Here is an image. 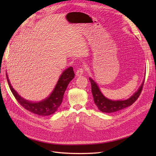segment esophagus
Wrapping results in <instances>:
<instances>
[{
    "label": "esophagus",
    "instance_id": "1",
    "mask_svg": "<svg viewBox=\"0 0 156 156\" xmlns=\"http://www.w3.org/2000/svg\"><path fill=\"white\" fill-rule=\"evenodd\" d=\"M83 72H84V67H79V69L77 70V71H76V75L77 76H80V75H82Z\"/></svg>",
    "mask_w": 156,
    "mask_h": 156
}]
</instances>
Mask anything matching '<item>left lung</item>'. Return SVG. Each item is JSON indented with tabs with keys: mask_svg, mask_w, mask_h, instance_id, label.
<instances>
[{
	"mask_svg": "<svg viewBox=\"0 0 156 156\" xmlns=\"http://www.w3.org/2000/svg\"><path fill=\"white\" fill-rule=\"evenodd\" d=\"M91 84V91L93 96L94 102L97 106L98 108L102 112L111 113L119 111L120 110L126 108L129 106H131L134 102L138 99L140 93H141L144 82L141 86L140 87L138 90L131 96L130 98L124 101H112L106 98L98 88L97 83L92 79L89 78Z\"/></svg>",
	"mask_w": 156,
	"mask_h": 156,
	"instance_id": "left-lung-1",
	"label": "left lung"
}]
</instances>
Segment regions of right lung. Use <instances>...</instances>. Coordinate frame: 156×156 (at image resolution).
<instances>
[{"label": "right lung", "mask_w": 156, "mask_h": 156, "mask_svg": "<svg viewBox=\"0 0 156 156\" xmlns=\"http://www.w3.org/2000/svg\"><path fill=\"white\" fill-rule=\"evenodd\" d=\"M74 77L75 73L73 67H70L67 68L61 75L59 80L50 95L41 101L32 102L24 99L23 98L19 95L16 91L11 86L8 76L6 74L7 81H8L10 89L15 98L18 102V103H20L22 107L28 110V111L40 116H49L57 111V110L58 109L59 106L62 104L63 94L68 84L74 78Z\"/></svg>", "instance_id": "1"}]
</instances>
